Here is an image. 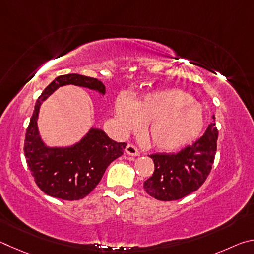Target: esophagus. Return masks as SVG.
<instances>
[{"label": "esophagus", "mask_w": 254, "mask_h": 254, "mask_svg": "<svg viewBox=\"0 0 254 254\" xmlns=\"http://www.w3.org/2000/svg\"><path fill=\"white\" fill-rule=\"evenodd\" d=\"M126 153L128 155H130V156H138L139 155V150L138 148L136 147V146H134L132 144H128L127 147H126Z\"/></svg>", "instance_id": "obj_1"}]
</instances>
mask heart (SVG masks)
<instances>
[{
	"label": "heart",
	"instance_id": "b5f03b06",
	"mask_svg": "<svg viewBox=\"0 0 254 254\" xmlns=\"http://www.w3.org/2000/svg\"><path fill=\"white\" fill-rule=\"evenodd\" d=\"M116 117L125 130H135L141 123H146V141L165 152L190 143L204 125L201 105L179 89L150 93L135 104L126 97H119L116 102Z\"/></svg>",
	"mask_w": 254,
	"mask_h": 254
}]
</instances>
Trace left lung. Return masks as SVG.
<instances>
[{"mask_svg":"<svg viewBox=\"0 0 254 254\" xmlns=\"http://www.w3.org/2000/svg\"><path fill=\"white\" fill-rule=\"evenodd\" d=\"M201 138L179 153L149 155L155 171L144 182L145 192L158 201H176L197 190L210 175L214 163L219 130L215 117Z\"/></svg>","mask_w":254,"mask_h":254,"instance_id":"obj_1","label":"left lung"}]
</instances>
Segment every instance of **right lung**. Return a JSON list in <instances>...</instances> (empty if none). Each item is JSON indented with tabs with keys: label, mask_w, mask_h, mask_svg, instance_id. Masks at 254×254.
Listing matches in <instances>:
<instances>
[{
	"label": "right lung",
	"mask_w": 254,
	"mask_h": 254,
	"mask_svg": "<svg viewBox=\"0 0 254 254\" xmlns=\"http://www.w3.org/2000/svg\"><path fill=\"white\" fill-rule=\"evenodd\" d=\"M64 84L87 87L105 93L100 80L77 73L57 77L42 91L34 106L32 117L26 128L24 155L35 184L52 197L77 201L86 197L99 184L111 162L122 156L126 143L110 139L100 129H92L77 145L69 148H49L39 137L37 118L41 102Z\"/></svg>",
	"instance_id": "right-lung-1"
}]
</instances>
